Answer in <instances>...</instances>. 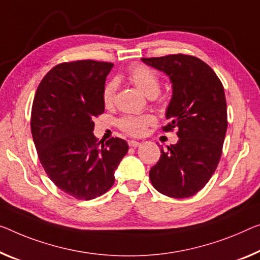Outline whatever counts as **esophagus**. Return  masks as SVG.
Listing matches in <instances>:
<instances>
[{
  "instance_id": "1",
  "label": "esophagus",
  "mask_w": 260,
  "mask_h": 260,
  "mask_svg": "<svg viewBox=\"0 0 260 260\" xmlns=\"http://www.w3.org/2000/svg\"><path fill=\"white\" fill-rule=\"evenodd\" d=\"M127 143H129L130 147H138L139 145H141V143L137 142V141H129Z\"/></svg>"
}]
</instances>
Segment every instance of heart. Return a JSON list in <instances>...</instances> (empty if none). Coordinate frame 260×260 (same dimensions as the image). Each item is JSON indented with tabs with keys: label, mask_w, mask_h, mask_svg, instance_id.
I'll return each mask as SVG.
<instances>
[{
	"label": "heart",
	"mask_w": 260,
	"mask_h": 260,
	"mask_svg": "<svg viewBox=\"0 0 260 260\" xmlns=\"http://www.w3.org/2000/svg\"><path fill=\"white\" fill-rule=\"evenodd\" d=\"M127 78L135 86H137L151 101H160L159 91H160L161 81L159 75L153 70L145 65L136 63L127 70ZM117 89V82L115 79H110L106 82L102 89V101L105 105L111 106L114 103L115 94ZM155 119L150 114L139 115H125L117 121V125L122 131L131 136H141L145 133L146 127L154 124Z\"/></svg>",
	"instance_id": "b5f03b06"
}]
</instances>
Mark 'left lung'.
Segmentation results:
<instances>
[{
    "instance_id": "obj_1",
    "label": "left lung",
    "mask_w": 260,
    "mask_h": 260,
    "mask_svg": "<svg viewBox=\"0 0 260 260\" xmlns=\"http://www.w3.org/2000/svg\"><path fill=\"white\" fill-rule=\"evenodd\" d=\"M142 60L171 79L173 96L166 111L171 122L162 130L169 133L175 127L179 137L175 145L161 149L150 170L151 183L166 197H193L207 185L221 159L228 127L224 88L213 69L194 55Z\"/></svg>"
}]
</instances>
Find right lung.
Returning a JSON list of instances; mask_svg holds the SVG:
<instances>
[{
  "label": "right lung",
  "mask_w": 260,
  "mask_h": 260,
  "mask_svg": "<svg viewBox=\"0 0 260 260\" xmlns=\"http://www.w3.org/2000/svg\"><path fill=\"white\" fill-rule=\"evenodd\" d=\"M113 63L61 62L39 83L31 109V134L49 178L78 200L101 197L115 182V170L126 154L124 139L102 145L93 134L95 117L105 113L102 89Z\"/></svg>",
  "instance_id": "add662e5"
}]
</instances>
